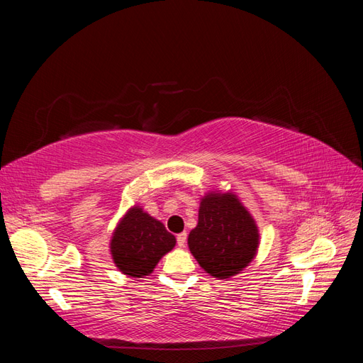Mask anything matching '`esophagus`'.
Masks as SVG:
<instances>
[{"label":"esophagus","mask_w":363,"mask_h":363,"mask_svg":"<svg viewBox=\"0 0 363 363\" xmlns=\"http://www.w3.org/2000/svg\"><path fill=\"white\" fill-rule=\"evenodd\" d=\"M186 239H188V233H186V232L177 235V244H179L180 248H183L186 245Z\"/></svg>","instance_id":"1"}]
</instances>
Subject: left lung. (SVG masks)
Returning <instances> with one entry per match:
<instances>
[{
	"label": "left lung",
	"instance_id": "left-lung-1",
	"mask_svg": "<svg viewBox=\"0 0 363 363\" xmlns=\"http://www.w3.org/2000/svg\"><path fill=\"white\" fill-rule=\"evenodd\" d=\"M188 245L200 267L224 280L236 276L255 259L259 228L233 192H208L199 208V224Z\"/></svg>",
	"mask_w": 363,
	"mask_h": 363
}]
</instances>
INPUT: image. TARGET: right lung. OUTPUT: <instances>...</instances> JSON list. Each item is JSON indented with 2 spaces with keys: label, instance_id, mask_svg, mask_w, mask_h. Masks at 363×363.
I'll use <instances>...</instances> for the list:
<instances>
[{
  "label": "right lung",
  "instance_id": "add662e5",
  "mask_svg": "<svg viewBox=\"0 0 363 363\" xmlns=\"http://www.w3.org/2000/svg\"><path fill=\"white\" fill-rule=\"evenodd\" d=\"M174 247V235L140 206H133L115 228L111 255L121 272L142 279L151 274L159 260Z\"/></svg>",
  "mask_w": 363,
  "mask_h": 363
}]
</instances>
